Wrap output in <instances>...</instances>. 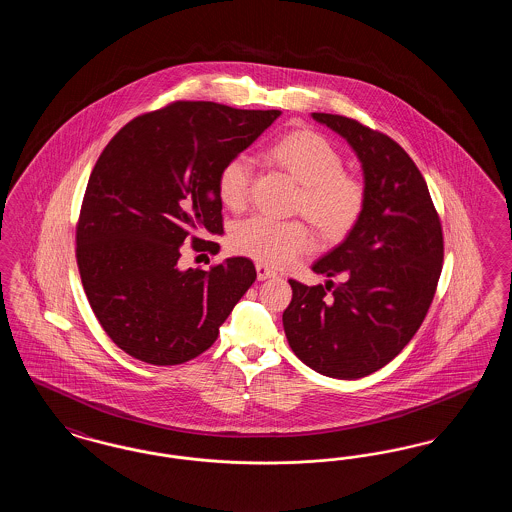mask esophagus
<instances>
[{
	"instance_id": "esophagus-1",
	"label": "esophagus",
	"mask_w": 512,
	"mask_h": 512,
	"mask_svg": "<svg viewBox=\"0 0 512 512\" xmlns=\"http://www.w3.org/2000/svg\"><path fill=\"white\" fill-rule=\"evenodd\" d=\"M255 270H257V280H268V278H274V276H276L274 270H270V268L261 265V263L255 265Z\"/></svg>"
}]
</instances>
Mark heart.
I'll list each match as a JSON object with an SVG mask.
<instances>
[{"instance_id": "obj_1", "label": "heart", "mask_w": 512, "mask_h": 512, "mask_svg": "<svg viewBox=\"0 0 512 512\" xmlns=\"http://www.w3.org/2000/svg\"><path fill=\"white\" fill-rule=\"evenodd\" d=\"M265 157L301 186L293 213L309 220L322 244H340L351 234L365 209V186L357 176L343 172V159L326 138L305 128L290 130L267 147ZM251 180L249 159L230 157L217 178L222 205L234 213L244 211ZM230 244L236 253L263 265L286 267L309 251L311 232L299 220L272 222L255 217L232 230Z\"/></svg>"}]
</instances>
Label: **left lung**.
I'll return each instance as SVG.
<instances>
[{"mask_svg": "<svg viewBox=\"0 0 512 512\" xmlns=\"http://www.w3.org/2000/svg\"><path fill=\"white\" fill-rule=\"evenodd\" d=\"M361 161L366 201L351 234L313 265L326 284L290 280L282 315L293 353L324 376L357 380L395 359L426 317L443 236L426 180L407 151L361 122L313 113ZM343 275L334 285L329 278Z\"/></svg>", "mask_w": 512, "mask_h": 512, "instance_id": "8db88e82", "label": "left lung"}]
</instances>
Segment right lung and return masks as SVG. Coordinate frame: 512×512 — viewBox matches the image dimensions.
<instances>
[{"label": "right lung", "instance_id": "right-lung-1", "mask_svg": "<svg viewBox=\"0 0 512 512\" xmlns=\"http://www.w3.org/2000/svg\"><path fill=\"white\" fill-rule=\"evenodd\" d=\"M280 111L176 101L128 122L99 155L76 228L84 292L107 336L149 365L207 351L255 282L249 259L211 270L178 267L180 249L213 251L222 234L220 167L251 146Z\"/></svg>", "mask_w": 512, "mask_h": 512}]
</instances>
